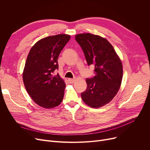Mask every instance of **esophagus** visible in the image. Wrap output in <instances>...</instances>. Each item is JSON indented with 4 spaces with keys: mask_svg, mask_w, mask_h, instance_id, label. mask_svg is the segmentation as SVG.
<instances>
[{
    "mask_svg": "<svg viewBox=\"0 0 150 150\" xmlns=\"http://www.w3.org/2000/svg\"><path fill=\"white\" fill-rule=\"evenodd\" d=\"M69 83H74V81H75V79H72V78H69Z\"/></svg>",
    "mask_w": 150,
    "mask_h": 150,
    "instance_id": "obj_1",
    "label": "esophagus"
}]
</instances>
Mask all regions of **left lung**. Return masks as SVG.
I'll list each match as a JSON object with an SVG mask.
<instances>
[{"label": "left lung", "instance_id": "1", "mask_svg": "<svg viewBox=\"0 0 150 150\" xmlns=\"http://www.w3.org/2000/svg\"><path fill=\"white\" fill-rule=\"evenodd\" d=\"M88 64L95 66V76L86 80L87 89L81 93L88 106L98 108L111 101L119 91L123 77L120 59L106 39L91 33L75 36Z\"/></svg>", "mask_w": 150, "mask_h": 150}]
</instances>
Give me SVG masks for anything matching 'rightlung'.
<instances>
[{
  "mask_svg": "<svg viewBox=\"0 0 150 150\" xmlns=\"http://www.w3.org/2000/svg\"><path fill=\"white\" fill-rule=\"evenodd\" d=\"M70 36L60 34L38 41L30 49L23 72L25 88L35 103L50 109L58 106L64 97L66 84L59 75L58 58Z\"/></svg>",
  "mask_w": 150,
  "mask_h": 150,
  "instance_id": "obj_1",
  "label": "right lung"
}]
</instances>
